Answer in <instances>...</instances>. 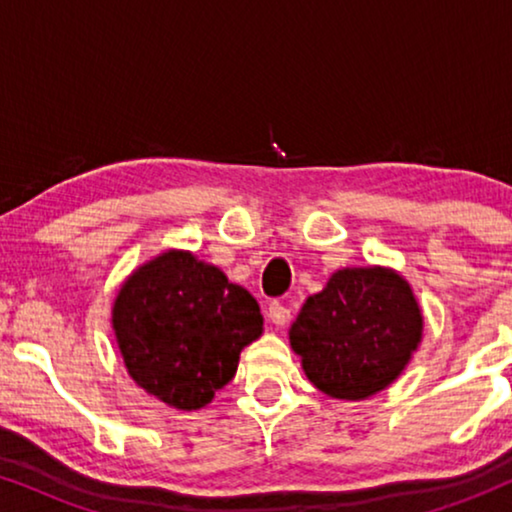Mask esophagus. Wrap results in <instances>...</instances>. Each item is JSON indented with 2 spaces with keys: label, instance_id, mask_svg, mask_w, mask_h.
Returning <instances> with one entry per match:
<instances>
[{
  "label": "esophagus",
  "instance_id": "34e87169",
  "mask_svg": "<svg viewBox=\"0 0 512 512\" xmlns=\"http://www.w3.org/2000/svg\"><path fill=\"white\" fill-rule=\"evenodd\" d=\"M268 317H270L272 324H277V326L289 324V319H291V307H286L284 303H277V300H272L270 307H268Z\"/></svg>",
  "mask_w": 512,
  "mask_h": 512
}]
</instances>
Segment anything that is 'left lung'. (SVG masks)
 <instances>
[{"label": "left lung", "instance_id": "1", "mask_svg": "<svg viewBox=\"0 0 512 512\" xmlns=\"http://www.w3.org/2000/svg\"><path fill=\"white\" fill-rule=\"evenodd\" d=\"M289 338L314 387L359 401L401 375L422 338V312L396 272L347 268L305 300Z\"/></svg>", "mask_w": 512, "mask_h": 512}]
</instances>
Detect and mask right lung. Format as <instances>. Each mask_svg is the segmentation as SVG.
<instances>
[{
    "instance_id": "add662e5",
    "label": "right lung",
    "mask_w": 512,
    "mask_h": 512,
    "mask_svg": "<svg viewBox=\"0 0 512 512\" xmlns=\"http://www.w3.org/2000/svg\"><path fill=\"white\" fill-rule=\"evenodd\" d=\"M114 331L139 387L172 408L198 410L233 380L263 317L254 296L219 268L167 251L123 284Z\"/></svg>"
}]
</instances>
